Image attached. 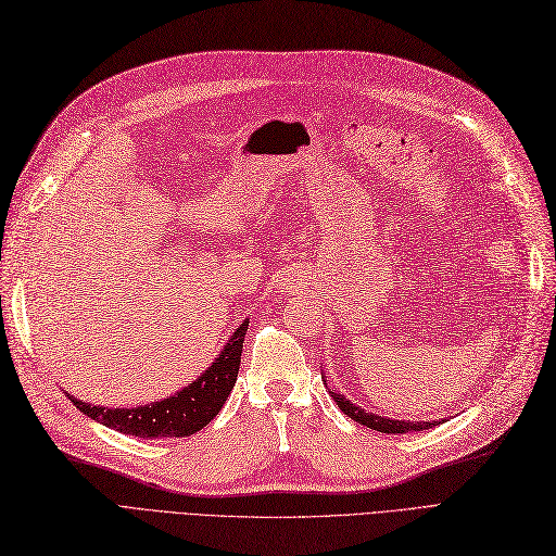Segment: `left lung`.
<instances>
[{
  "mask_svg": "<svg viewBox=\"0 0 556 556\" xmlns=\"http://www.w3.org/2000/svg\"><path fill=\"white\" fill-rule=\"evenodd\" d=\"M333 401L339 403V408L355 419V422L368 427V429H376L380 433H406V431H425V429H431L435 425H443V419H435V422H401V419H387V417H378V415H371V413H364L359 406H355V403H350L343 394H336L331 392Z\"/></svg>",
  "mask_w": 556,
  "mask_h": 556,
  "instance_id": "obj_1",
  "label": "left lung"
}]
</instances>
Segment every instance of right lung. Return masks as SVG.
<instances>
[{"instance_id":"obj_1","label":"right lung","mask_w":556,"mask_h":556,"mask_svg":"<svg viewBox=\"0 0 556 556\" xmlns=\"http://www.w3.org/2000/svg\"><path fill=\"white\" fill-rule=\"evenodd\" d=\"M245 331L248 325L243 323L233 331L220 357L213 362V366H208L204 376L178 394L153 403V406L102 408L90 406V403H83L74 396H70V401H74V406L80 413H86L97 422L121 433L139 435V439H185V435L204 429L225 406L239 376Z\"/></svg>"}]
</instances>
